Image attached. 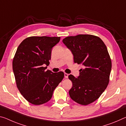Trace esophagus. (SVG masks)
<instances>
[{"instance_id":"esophagus-1","label":"esophagus","mask_w":126,"mask_h":126,"mask_svg":"<svg viewBox=\"0 0 126 126\" xmlns=\"http://www.w3.org/2000/svg\"><path fill=\"white\" fill-rule=\"evenodd\" d=\"M64 77L65 78V79H67V78L68 77V74L64 73Z\"/></svg>"}]
</instances>
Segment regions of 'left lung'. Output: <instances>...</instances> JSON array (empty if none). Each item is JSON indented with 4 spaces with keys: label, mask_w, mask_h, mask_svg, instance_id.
<instances>
[{
    "label": "left lung",
    "mask_w": 126,
    "mask_h": 126,
    "mask_svg": "<svg viewBox=\"0 0 126 126\" xmlns=\"http://www.w3.org/2000/svg\"><path fill=\"white\" fill-rule=\"evenodd\" d=\"M62 41L71 50L75 63L85 66L78 78L68 76L73 84L69 96L79 104H90L100 96L109 82L111 61L106 45L100 38L92 35L68 36Z\"/></svg>",
    "instance_id": "1"
}]
</instances>
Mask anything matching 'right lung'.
<instances>
[{"label": "right lung", "instance_id": "add662e5", "mask_svg": "<svg viewBox=\"0 0 126 126\" xmlns=\"http://www.w3.org/2000/svg\"><path fill=\"white\" fill-rule=\"evenodd\" d=\"M61 37L31 36L21 42L13 59V71L17 87L29 103L41 105L51 98L53 91L62 81L63 72L45 71L51 59V49Z\"/></svg>", "mask_w": 126, "mask_h": 126}]
</instances>
